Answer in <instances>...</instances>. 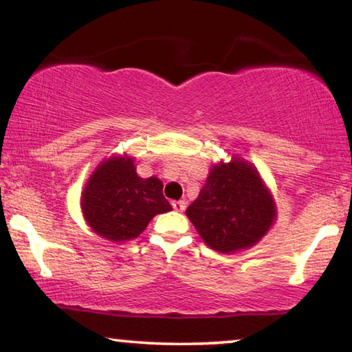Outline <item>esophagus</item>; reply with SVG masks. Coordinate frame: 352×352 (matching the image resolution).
I'll list each match as a JSON object with an SVG mask.
<instances>
[{
    "instance_id": "esophagus-1",
    "label": "esophagus",
    "mask_w": 352,
    "mask_h": 352,
    "mask_svg": "<svg viewBox=\"0 0 352 352\" xmlns=\"http://www.w3.org/2000/svg\"><path fill=\"white\" fill-rule=\"evenodd\" d=\"M172 208H174L175 211H178V212H182L184 208H186V204H184L183 200H174L172 201Z\"/></svg>"
}]
</instances>
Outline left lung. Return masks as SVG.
Returning <instances> with one entry per match:
<instances>
[{
    "label": "left lung",
    "instance_id": "1",
    "mask_svg": "<svg viewBox=\"0 0 352 352\" xmlns=\"http://www.w3.org/2000/svg\"><path fill=\"white\" fill-rule=\"evenodd\" d=\"M186 216L208 247L233 253L265 236L276 219V208L253 164L233 158L212 166Z\"/></svg>",
    "mask_w": 352,
    "mask_h": 352
}]
</instances>
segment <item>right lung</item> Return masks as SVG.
<instances>
[{
	"label": "right lung",
	"instance_id": "obj_1",
	"mask_svg": "<svg viewBox=\"0 0 352 352\" xmlns=\"http://www.w3.org/2000/svg\"><path fill=\"white\" fill-rule=\"evenodd\" d=\"M82 212L94 233L111 242L138 237L148 222L172 210L157 177L141 178L133 158L104 160L82 192Z\"/></svg>",
	"mask_w": 352,
	"mask_h": 352
}]
</instances>
